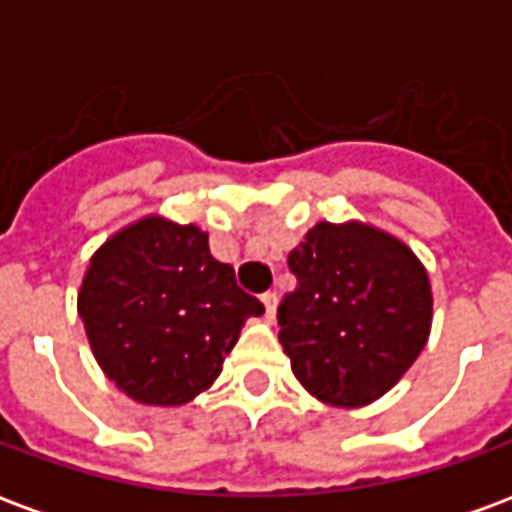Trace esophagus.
I'll list each match as a JSON object with an SVG mask.
<instances>
[{
    "label": "esophagus",
    "mask_w": 512,
    "mask_h": 512,
    "mask_svg": "<svg viewBox=\"0 0 512 512\" xmlns=\"http://www.w3.org/2000/svg\"><path fill=\"white\" fill-rule=\"evenodd\" d=\"M260 301L266 307V321H274V315H277V293H263Z\"/></svg>",
    "instance_id": "34e87169"
}]
</instances>
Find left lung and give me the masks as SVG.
<instances>
[{
	"label": "left lung",
	"mask_w": 512,
	"mask_h": 512,
	"mask_svg": "<svg viewBox=\"0 0 512 512\" xmlns=\"http://www.w3.org/2000/svg\"><path fill=\"white\" fill-rule=\"evenodd\" d=\"M299 285L279 304V343L299 384L362 408L406 376L433 318L430 279L400 238L362 222H318L288 255Z\"/></svg>",
	"instance_id": "left-lung-1"
}]
</instances>
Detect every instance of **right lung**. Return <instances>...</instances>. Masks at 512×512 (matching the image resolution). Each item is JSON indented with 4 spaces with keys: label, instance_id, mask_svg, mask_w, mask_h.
<instances>
[{
    "label": "right lung",
    "instance_id": "right-lung-1",
    "mask_svg": "<svg viewBox=\"0 0 512 512\" xmlns=\"http://www.w3.org/2000/svg\"><path fill=\"white\" fill-rule=\"evenodd\" d=\"M263 304L235 285L197 224L145 216L117 230L79 288L93 356L128 397L183 406L219 378L246 318Z\"/></svg>",
    "mask_w": 512,
    "mask_h": 512
}]
</instances>
